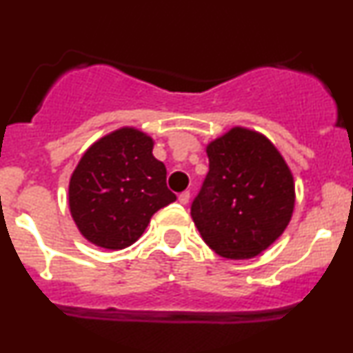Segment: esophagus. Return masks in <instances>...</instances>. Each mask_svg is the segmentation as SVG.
I'll list each match as a JSON object with an SVG mask.
<instances>
[{
	"label": "esophagus",
	"mask_w": 353,
	"mask_h": 353,
	"mask_svg": "<svg viewBox=\"0 0 353 353\" xmlns=\"http://www.w3.org/2000/svg\"><path fill=\"white\" fill-rule=\"evenodd\" d=\"M189 199H190V192H189V190H185V192H181L179 194V202H181L182 205L189 204Z\"/></svg>",
	"instance_id": "34e87169"
}]
</instances>
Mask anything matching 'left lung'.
<instances>
[{
  "label": "left lung",
  "instance_id": "8db88e82",
  "mask_svg": "<svg viewBox=\"0 0 353 353\" xmlns=\"http://www.w3.org/2000/svg\"><path fill=\"white\" fill-rule=\"evenodd\" d=\"M209 172L190 205L202 239L225 259H252L274 244L294 212V177L259 132L232 128L208 144Z\"/></svg>",
  "mask_w": 353,
  "mask_h": 353
}]
</instances>
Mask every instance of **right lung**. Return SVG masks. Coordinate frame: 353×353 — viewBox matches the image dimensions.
I'll list each match as a JSON object with an SVG mask.
<instances>
[{
  "label": "right lung",
  "instance_id": "add662e5",
  "mask_svg": "<svg viewBox=\"0 0 353 353\" xmlns=\"http://www.w3.org/2000/svg\"><path fill=\"white\" fill-rule=\"evenodd\" d=\"M152 148L143 131L121 128L83 154L70 181V210L91 244L111 250L134 244L154 212L176 201Z\"/></svg>",
  "mask_w": 353,
  "mask_h": 353
}]
</instances>
